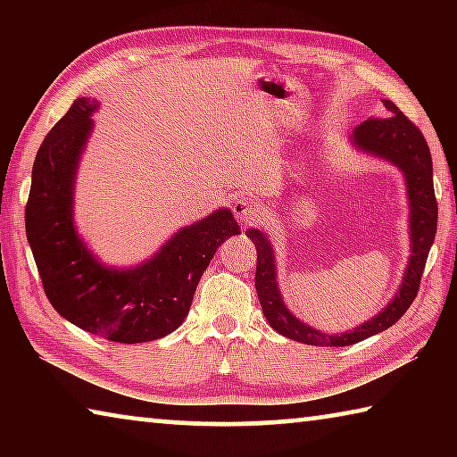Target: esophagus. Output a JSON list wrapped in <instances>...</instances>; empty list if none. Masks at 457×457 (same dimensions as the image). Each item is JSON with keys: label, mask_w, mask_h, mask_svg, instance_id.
<instances>
[{"label": "esophagus", "mask_w": 457, "mask_h": 457, "mask_svg": "<svg viewBox=\"0 0 457 457\" xmlns=\"http://www.w3.org/2000/svg\"><path fill=\"white\" fill-rule=\"evenodd\" d=\"M234 215L237 218V221L245 223V226H247V223L258 221L260 215H262L260 201L253 199V197H242V199H237L236 204H234Z\"/></svg>", "instance_id": "34e87169"}]
</instances>
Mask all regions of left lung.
Wrapping results in <instances>:
<instances>
[{
    "instance_id": "left-lung-1",
    "label": "left lung",
    "mask_w": 457,
    "mask_h": 457,
    "mask_svg": "<svg viewBox=\"0 0 457 457\" xmlns=\"http://www.w3.org/2000/svg\"><path fill=\"white\" fill-rule=\"evenodd\" d=\"M383 117L369 119L357 127L353 135V145L357 149L377 154L389 163L397 165L405 175L409 197V231H411V258L405 270L399 292L375 319L362 322L343 335H327L308 324L300 322L286 308L282 294L276 282L274 247L268 237L258 229L247 231L258 252L256 264V292L264 316L276 332L282 337L314 346H349L369 337L393 327L417 296L420 280L428 262L433 239L437 229V201L433 191V165L428 141L421 130L409 120L391 100H383Z\"/></svg>"
}]
</instances>
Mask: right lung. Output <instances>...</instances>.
<instances>
[{"mask_svg": "<svg viewBox=\"0 0 457 457\" xmlns=\"http://www.w3.org/2000/svg\"><path fill=\"white\" fill-rule=\"evenodd\" d=\"M96 106L95 98H76L37 149L26 236L54 311L112 343H146L181 327L201 276L239 226L229 210H218L177 231L137 268L100 264L76 234L72 210L76 169Z\"/></svg>", "mask_w": 457, "mask_h": 457, "instance_id": "obj_1", "label": "right lung"}]
</instances>
